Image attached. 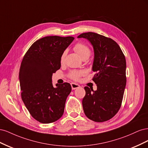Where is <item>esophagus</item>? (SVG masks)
<instances>
[{
  "mask_svg": "<svg viewBox=\"0 0 148 148\" xmlns=\"http://www.w3.org/2000/svg\"><path fill=\"white\" fill-rule=\"evenodd\" d=\"M71 86L72 89H77L79 88L80 87V86L79 84H77V83H71Z\"/></svg>",
  "mask_w": 148,
  "mask_h": 148,
  "instance_id": "34e87169",
  "label": "esophagus"
}]
</instances>
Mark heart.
Here are the masks:
<instances>
[{"mask_svg": "<svg viewBox=\"0 0 148 148\" xmlns=\"http://www.w3.org/2000/svg\"><path fill=\"white\" fill-rule=\"evenodd\" d=\"M73 49L76 52H77L79 56L81 57L82 59L85 57H88L91 54V49L89 47L88 45L86 44L83 43V42H78L75 44L73 47ZM66 55V52L64 51L63 53H62L60 56V62L61 63H63L65 57ZM85 75V71L84 70H71L70 71L68 76L69 77L74 80V81H78L80 79L82 76Z\"/></svg>", "mask_w": 148, "mask_h": 148, "instance_id": "obj_1", "label": "heart"}]
</instances>
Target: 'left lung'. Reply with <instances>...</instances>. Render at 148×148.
I'll use <instances>...</instances> for the list:
<instances>
[{"mask_svg": "<svg viewBox=\"0 0 148 148\" xmlns=\"http://www.w3.org/2000/svg\"><path fill=\"white\" fill-rule=\"evenodd\" d=\"M89 40L95 51L92 80L97 85L93 91L85 86L82 101L84 112L94 122H103L114 117L119 110L126 86V60L114 40L95 33L79 34Z\"/></svg>", "mask_w": 148, "mask_h": 148, "instance_id": "left-lung-1", "label": "left lung"}]
</instances>
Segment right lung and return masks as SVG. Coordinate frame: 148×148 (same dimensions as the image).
Returning a JSON list of instances; mask_svg holds the SVG:
<instances>
[{
  "label": "right lung",
  "mask_w": 148,
  "mask_h": 148,
  "mask_svg": "<svg viewBox=\"0 0 148 148\" xmlns=\"http://www.w3.org/2000/svg\"><path fill=\"white\" fill-rule=\"evenodd\" d=\"M72 36H46L35 41L21 63V97L31 115L39 122L50 123L64 114L70 83L53 86L52 76L61 66L62 53L73 41Z\"/></svg>",
  "instance_id": "1"
}]
</instances>
